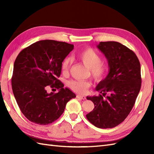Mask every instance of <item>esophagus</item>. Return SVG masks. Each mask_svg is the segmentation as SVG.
Wrapping results in <instances>:
<instances>
[{"label": "esophagus", "instance_id": "34e87169", "mask_svg": "<svg viewBox=\"0 0 154 154\" xmlns=\"http://www.w3.org/2000/svg\"><path fill=\"white\" fill-rule=\"evenodd\" d=\"M76 97H77V99H82V100L86 99V97L83 96V95H80V94H77Z\"/></svg>", "mask_w": 154, "mask_h": 154}]
</instances>
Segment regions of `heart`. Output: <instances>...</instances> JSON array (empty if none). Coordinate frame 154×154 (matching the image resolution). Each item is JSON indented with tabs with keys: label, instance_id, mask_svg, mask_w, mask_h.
<instances>
[{
	"label": "heart",
	"instance_id": "obj_1",
	"mask_svg": "<svg viewBox=\"0 0 154 154\" xmlns=\"http://www.w3.org/2000/svg\"><path fill=\"white\" fill-rule=\"evenodd\" d=\"M77 59L82 61L83 64L89 68L91 77L95 82H100L106 77L109 71V66L101 61L100 55L91 48H85L76 54ZM71 59L65 58L61 63V71L63 74H67L71 66ZM69 87L75 92L84 93L91 86V83L88 81L71 80L67 83Z\"/></svg>",
	"mask_w": 154,
	"mask_h": 154
}]
</instances>
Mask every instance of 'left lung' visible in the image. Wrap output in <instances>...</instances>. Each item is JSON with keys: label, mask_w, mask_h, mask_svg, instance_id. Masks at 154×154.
I'll list each match as a JSON object with an SVG mask.
<instances>
[{"label": "left lung", "mask_w": 154, "mask_h": 154, "mask_svg": "<svg viewBox=\"0 0 154 154\" xmlns=\"http://www.w3.org/2000/svg\"><path fill=\"white\" fill-rule=\"evenodd\" d=\"M97 48L108 60L109 73L98 84L99 96L87 97L94 104L86 117L99 128H112L126 119L141 88V67L134 52L117 42H100Z\"/></svg>", "instance_id": "left-lung-1"}]
</instances>
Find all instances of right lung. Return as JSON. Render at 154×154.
Listing matches in <instances>:
<instances>
[{
	"instance_id": "right-lung-1",
	"label": "right lung",
	"mask_w": 154,
	"mask_h": 154,
	"mask_svg": "<svg viewBox=\"0 0 154 154\" xmlns=\"http://www.w3.org/2000/svg\"><path fill=\"white\" fill-rule=\"evenodd\" d=\"M73 44L41 40L22 50L14 63L12 88L21 112L32 122L47 125L63 114L69 100L76 97L58 79L61 63L73 50ZM48 86L60 90L48 94Z\"/></svg>"
}]
</instances>
